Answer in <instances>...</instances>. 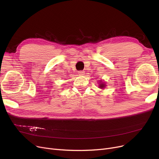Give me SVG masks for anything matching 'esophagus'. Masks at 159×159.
<instances>
[{"label": "esophagus", "mask_w": 159, "mask_h": 159, "mask_svg": "<svg viewBox=\"0 0 159 159\" xmlns=\"http://www.w3.org/2000/svg\"><path fill=\"white\" fill-rule=\"evenodd\" d=\"M79 75H84V71H79Z\"/></svg>", "instance_id": "1"}]
</instances>
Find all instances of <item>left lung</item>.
<instances>
[{"label": "left lung", "instance_id": "left-lung-1", "mask_svg": "<svg viewBox=\"0 0 159 159\" xmlns=\"http://www.w3.org/2000/svg\"><path fill=\"white\" fill-rule=\"evenodd\" d=\"M99 86H100V88H104L106 86H105L104 83H101V84H100V85H99Z\"/></svg>", "mask_w": 159, "mask_h": 159}]
</instances>
